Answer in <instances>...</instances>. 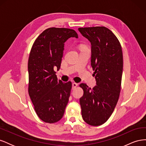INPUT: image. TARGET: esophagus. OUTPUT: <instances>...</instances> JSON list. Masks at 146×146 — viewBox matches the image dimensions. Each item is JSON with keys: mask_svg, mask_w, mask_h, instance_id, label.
<instances>
[{"mask_svg": "<svg viewBox=\"0 0 146 146\" xmlns=\"http://www.w3.org/2000/svg\"><path fill=\"white\" fill-rule=\"evenodd\" d=\"M77 85H78V84L77 83H75V82L72 83V89L73 90L75 89V88L77 86Z\"/></svg>", "mask_w": 146, "mask_h": 146, "instance_id": "34e87169", "label": "esophagus"}]
</instances>
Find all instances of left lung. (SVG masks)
<instances>
[{
	"label": "left lung",
	"mask_w": 146,
	"mask_h": 146,
	"mask_svg": "<svg viewBox=\"0 0 146 146\" xmlns=\"http://www.w3.org/2000/svg\"><path fill=\"white\" fill-rule=\"evenodd\" d=\"M91 44V66L96 86L92 89L85 83L80 87L82 116L88 124L99 126L111 116L120 95L123 70L122 47L114 34L105 27L78 28Z\"/></svg>",
	"instance_id": "1"
}]
</instances>
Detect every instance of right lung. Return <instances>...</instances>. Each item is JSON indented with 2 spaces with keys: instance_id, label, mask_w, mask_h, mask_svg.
Listing matches in <instances>:
<instances>
[{
  "instance_id": "obj_1",
  "label": "right lung",
  "mask_w": 146,
  "mask_h": 146,
  "mask_svg": "<svg viewBox=\"0 0 146 146\" xmlns=\"http://www.w3.org/2000/svg\"><path fill=\"white\" fill-rule=\"evenodd\" d=\"M70 37L78 38L73 29H47L36 39L30 52L29 94L38 116L46 123L59 121L69 101L72 83L58 80L55 69L60 68L64 43Z\"/></svg>"
}]
</instances>
